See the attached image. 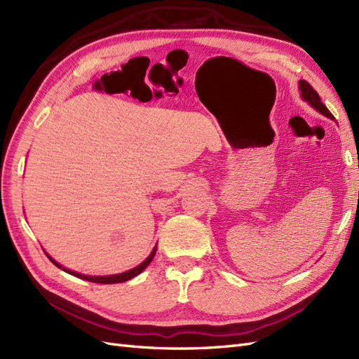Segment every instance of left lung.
<instances>
[{
    "mask_svg": "<svg viewBox=\"0 0 359 359\" xmlns=\"http://www.w3.org/2000/svg\"><path fill=\"white\" fill-rule=\"evenodd\" d=\"M298 88H299V93H301V99L304 102H307L311 107H314V109H316L318 112H320L322 115L328 116L330 119H334L332 114L328 111V107L320 102L319 94L313 90V86L309 82L299 81L298 82Z\"/></svg>",
    "mask_w": 359,
    "mask_h": 359,
    "instance_id": "8db88e82",
    "label": "left lung"
}]
</instances>
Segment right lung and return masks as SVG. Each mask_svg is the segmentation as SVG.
<instances>
[{
	"instance_id": "1",
	"label": "right lung",
	"mask_w": 359,
	"mask_h": 359,
	"mask_svg": "<svg viewBox=\"0 0 359 359\" xmlns=\"http://www.w3.org/2000/svg\"><path fill=\"white\" fill-rule=\"evenodd\" d=\"M156 250H157V244H156V247L153 248V252L149 253V256L144 260L142 264H139L137 266H135V268H132V269H128V271H126V273H119V274H112V276H86V274H81V273H76V271H72V269H69V268H66V266H62V265H60L55 259H52L46 252V256L49 257V260L50 262L55 265V266H58V268H61L62 271H66V273H69V274H72V276H74V277H78V278H82V280H86V281H93V283H102V285H115V283H123V281H127V280H130V278H133V277H136V276H139L140 273H142V271L151 264V260L154 259V255H156Z\"/></svg>"
}]
</instances>
